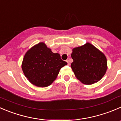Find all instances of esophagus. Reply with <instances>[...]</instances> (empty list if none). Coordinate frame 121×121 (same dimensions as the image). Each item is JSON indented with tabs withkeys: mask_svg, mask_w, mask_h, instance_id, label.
Returning <instances> with one entry per match:
<instances>
[{
	"mask_svg": "<svg viewBox=\"0 0 121 121\" xmlns=\"http://www.w3.org/2000/svg\"><path fill=\"white\" fill-rule=\"evenodd\" d=\"M67 64H68V65H70V60H67Z\"/></svg>",
	"mask_w": 121,
	"mask_h": 121,
	"instance_id": "34e87169",
	"label": "esophagus"
}]
</instances>
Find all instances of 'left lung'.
Listing matches in <instances>:
<instances>
[{
	"label": "left lung",
	"mask_w": 121,
	"mask_h": 121,
	"mask_svg": "<svg viewBox=\"0 0 121 121\" xmlns=\"http://www.w3.org/2000/svg\"><path fill=\"white\" fill-rule=\"evenodd\" d=\"M71 69L82 83L92 84L99 82L107 70L106 56L89 43L72 50Z\"/></svg>",
	"instance_id": "8db88e82"
}]
</instances>
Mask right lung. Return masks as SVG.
I'll return each mask as SVG.
<instances>
[{"label": "right lung", "mask_w": 121, "mask_h": 121, "mask_svg": "<svg viewBox=\"0 0 121 121\" xmlns=\"http://www.w3.org/2000/svg\"><path fill=\"white\" fill-rule=\"evenodd\" d=\"M67 64L59 54L52 52L41 42L27 51L22 61V69L30 83L45 87L52 84L60 69Z\"/></svg>", "instance_id": "right-lung-1"}]
</instances>
